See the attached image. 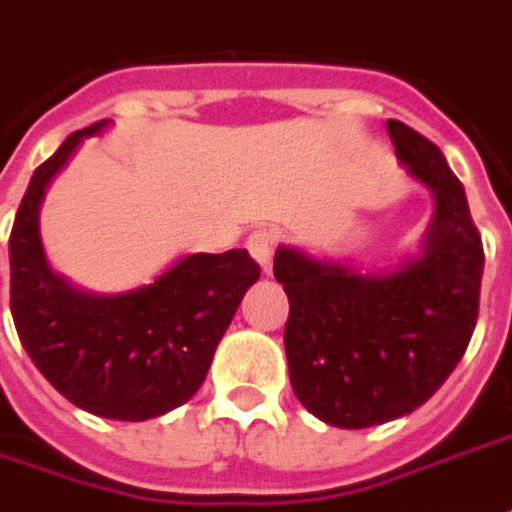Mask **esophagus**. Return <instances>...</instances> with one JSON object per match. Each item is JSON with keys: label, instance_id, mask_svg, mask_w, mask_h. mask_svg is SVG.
<instances>
[{"label": "esophagus", "instance_id": "esophagus-1", "mask_svg": "<svg viewBox=\"0 0 512 512\" xmlns=\"http://www.w3.org/2000/svg\"><path fill=\"white\" fill-rule=\"evenodd\" d=\"M246 246H249V255L255 257V263L263 271H271V246H274V238H271V232L266 230H255L252 235H249V241H246Z\"/></svg>", "mask_w": 512, "mask_h": 512}]
</instances>
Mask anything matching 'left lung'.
Listing matches in <instances>:
<instances>
[{"label": "left lung", "instance_id": "obj_1", "mask_svg": "<svg viewBox=\"0 0 512 512\" xmlns=\"http://www.w3.org/2000/svg\"><path fill=\"white\" fill-rule=\"evenodd\" d=\"M396 160L432 194L413 252L382 266L280 244L274 277L288 293L285 355L296 399L341 430L413 413L466 352L480 310L485 255L466 191L438 146L388 121Z\"/></svg>", "mask_w": 512, "mask_h": 512}]
</instances>
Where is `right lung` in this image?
<instances>
[{
  "label": "right lung",
  "mask_w": 512,
  "mask_h": 512,
  "mask_svg": "<svg viewBox=\"0 0 512 512\" xmlns=\"http://www.w3.org/2000/svg\"><path fill=\"white\" fill-rule=\"evenodd\" d=\"M99 121L69 135L32 174L10 232V313L32 363L71 405L116 421H146L185 405L205 382L221 335L260 280L246 249L180 255L152 282L85 291L52 268L41 241L46 188Z\"/></svg>",
  "instance_id": "right-lung-1"
}]
</instances>
